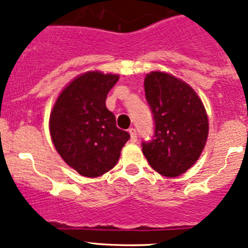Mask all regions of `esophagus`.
I'll list each match as a JSON object with an SVG mask.
<instances>
[{"label":"esophagus","instance_id":"esophagus-1","mask_svg":"<svg viewBox=\"0 0 248 248\" xmlns=\"http://www.w3.org/2000/svg\"><path fill=\"white\" fill-rule=\"evenodd\" d=\"M129 136H131V141L136 142L137 141V131L134 128H129Z\"/></svg>","mask_w":248,"mask_h":248}]
</instances>
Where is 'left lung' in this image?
<instances>
[{
    "label": "left lung",
    "instance_id": "8db88e82",
    "mask_svg": "<svg viewBox=\"0 0 248 248\" xmlns=\"http://www.w3.org/2000/svg\"><path fill=\"white\" fill-rule=\"evenodd\" d=\"M144 87L154 114L155 139L142 142V154L158 174L180 176L194 166L206 144V110L187 82L166 72L146 74Z\"/></svg>",
    "mask_w": 248,
    "mask_h": 248
}]
</instances>
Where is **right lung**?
<instances>
[{"label":"right lung","mask_w":248,"mask_h":248,"mask_svg":"<svg viewBox=\"0 0 248 248\" xmlns=\"http://www.w3.org/2000/svg\"><path fill=\"white\" fill-rule=\"evenodd\" d=\"M119 78L99 71L80 74L62 90L50 112L55 149L82 176H101L114 168L129 139L106 107L107 94Z\"/></svg>","instance_id":"add662e5"}]
</instances>
